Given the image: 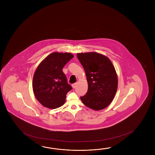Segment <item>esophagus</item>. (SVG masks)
<instances>
[{"instance_id": "1", "label": "esophagus", "mask_w": 155, "mask_h": 155, "mask_svg": "<svg viewBox=\"0 0 155 155\" xmlns=\"http://www.w3.org/2000/svg\"><path fill=\"white\" fill-rule=\"evenodd\" d=\"M77 83H74V84H72V87L74 89L76 87Z\"/></svg>"}]
</instances>
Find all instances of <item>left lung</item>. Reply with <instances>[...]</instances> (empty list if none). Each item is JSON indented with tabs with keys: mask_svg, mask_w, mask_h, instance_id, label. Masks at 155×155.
<instances>
[{
	"mask_svg": "<svg viewBox=\"0 0 155 155\" xmlns=\"http://www.w3.org/2000/svg\"><path fill=\"white\" fill-rule=\"evenodd\" d=\"M85 71L88 83L86 94L81 99L86 107L94 110L107 107L114 97L118 78L114 67L106 56L97 52L77 54Z\"/></svg>",
	"mask_w": 155,
	"mask_h": 155,
	"instance_id": "1",
	"label": "left lung"
}]
</instances>
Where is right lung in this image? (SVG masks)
<instances>
[{"instance_id":"add662e5","label":"right lung","mask_w":155,"mask_h":155,"mask_svg":"<svg viewBox=\"0 0 155 155\" xmlns=\"http://www.w3.org/2000/svg\"><path fill=\"white\" fill-rule=\"evenodd\" d=\"M73 57L71 53L53 52L37 67L33 76V91L44 107L54 109L65 103L66 94L72 87L62 70Z\"/></svg>"}]
</instances>
